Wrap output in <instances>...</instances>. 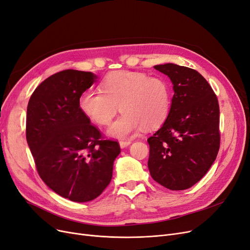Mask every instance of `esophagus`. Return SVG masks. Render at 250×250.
Here are the masks:
<instances>
[{"label":"esophagus","instance_id":"obj_1","mask_svg":"<svg viewBox=\"0 0 250 250\" xmlns=\"http://www.w3.org/2000/svg\"><path fill=\"white\" fill-rule=\"evenodd\" d=\"M130 144H131V141H121V142L119 143V145H120V146H121V148L127 147L128 146H130Z\"/></svg>","mask_w":250,"mask_h":250}]
</instances>
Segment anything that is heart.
<instances>
[{
  "mask_svg": "<svg viewBox=\"0 0 250 250\" xmlns=\"http://www.w3.org/2000/svg\"><path fill=\"white\" fill-rule=\"evenodd\" d=\"M102 92L87 90L80 95L81 112L97 125H108L121 107L123 115L106 134L118 139L130 138L145 127L161 126L171 108V88L164 79L141 72L116 71L102 82Z\"/></svg>",
  "mask_w": 250,
  "mask_h": 250,
  "instance_id": "heart-1",
  "label": "heart"
}]
</instances>
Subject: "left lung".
<instances>
[{
    "label": "left lung",
    "instance_id": "8db88e82",
    "mask_svg": "<svg viewBox=\"0 0 250 250\" xmlns=\"http://www.w3.org/2000/svg\"><path fill=\"white\" fill-rule=\"evenodd\" d=\"M173 85L171 108L162 127L147 139V167L154 181L171 191L187 189L211 167L219 148L216 95L195 69L158 64Z\"/></svg>",
    "mask_w": 250,
    "mask_h": 250
}]
</instances>
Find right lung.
<instances>
[{
    "label": "right lung",
    "mask_w": 250,
    "mask_h": 250,
    "mask_svg": "<svg viewBox=\"0 0 250 250\" xmlns=\"http://www.w3.org/2000/svg\"><path fill=\"white\" fill-rule=\"evenodd\" d=\"M90 72L65 69L47 78L32 94L26 142L39 175L59 196L74 202L97 198L111 183L117 142L102 139L79 107V98L96 82Z\"/></svg>",
    "instance_id": "1"
}]
</instances>
